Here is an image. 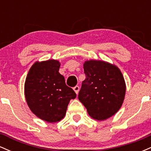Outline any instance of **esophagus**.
<instances>
[{
	"instance_id": "34e87169",
	"label": "esophagus",
	"mask_w": 151,
	"mask_h": 151,
	"mask_svg": "<svg viewBox=\"0 0 151 151\" xmlns=\"http://www.w3.org/2000/svg\"><path fill=\"white\" fill-rule=\"evenodd\" d=\"M74 91H75V93H77V94H78V93H79V86H74V87L73 88Z\"/></svg>"
}]
</instances>
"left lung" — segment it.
<instances>
[{
	"label": "left lung",
	"mask_w": 151,
	"mask_h": 151,
	"mask_svg": "<svg viewBox=\"0 0 151 151\" xmlns=\"http://www.w3.org/2000/svg\"><path fill=\"white\" fill-rule=\"evenodd\" d=\"M86 79L78 99L92 119L104 121L120 109L126 93L123 74L116 65L101 60L84 63Z\"/></svg>",
	"instance_id": "1"
}]
</instances>
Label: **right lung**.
I'll return each instance as SVG.
<instances>
[{"label": "right lung", "instance_id": "right-lung-1", "mask_svg": "<svg viewBox=\"0 0 151 151\" xmlns=\"http://www.w3.org/2000/svg\"><path fill=\"white\" fill-rule=\"evenodd\" d=\"M60 62L55 60L36 62L29 70L25 82L27 105L36 116L49 123L65 117L71 99L77 95L66 85L60 74Z\"/></svg>", "mask_w": 151, "mask_h": 151}]
</instances>
